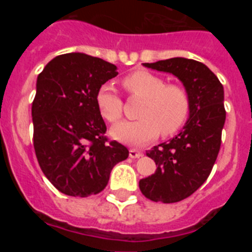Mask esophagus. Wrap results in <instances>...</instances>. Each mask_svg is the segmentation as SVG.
Instances as JSON below:
<instances>
[{
    "mask_svg": "<svg viewBox=\"0 0 252 252\" xmlns=\"http://www.w3.org/2000/svg\"><path fill=\"white\" fill-rule=\"evenodd\" d=\"M128 155H130V158H132V159H137V158L142 157V151L136 150V149H131Z\"/></svg>",
    "mask_w": 252,
    "mask_h": 252,
    "instance_id": "esophagus-1",
    "label": "esophagus"
}]
</instances>
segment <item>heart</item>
Segmentation results:
<instances>
[{
	"label": "heart",
	"mask_w": 252,
	"mask_h": 252,
	"mask_svg": "<svg viewBox=\"0 0 252 252\" xmlns=\"http://www.w3.org/2000/svg\"><path fill=\"white\" fill-rule=\"evenodd\" d=\"M125 90L135 98L142 99L137 116L140 120L121 122L111 130L113 139L141 146L161 132L162 136L177 133L188 120L190 97L184 87L166 84L165 79L148 70H136L122 81ZM95 104L106 121L116 124L124 113V102L112 86L102 84L95 92Z\"/></svg>",
	"instance_id": "obj_1"
}]
</instances>
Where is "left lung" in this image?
I'll use <instances>...</instances> for the list:
<instances>
[{"mask_svg":"<svg viewBox=\"0 0 252 252\" xmlns=\"http://www.w3.org/2000/svg\"><path fill=\"white\" fill-rule=\"evenodd\" d=\"M144 65L174 74L190 97L186 126L170 141L146 151L158 168L139 182L140 190L150 201L175 203L193 194L215 165L226 120L223 86L208 66L197 60L171 58Z\"/></svg>","mask_w":252,"mask_h":252,"instance_id":"8db88e82","label":"left lung"}]
</instances>
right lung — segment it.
Returning a JSON list of instances; mask_svg holds the SVG:
<instances>
[{"instance_id":"obj_1","label":"right lung","mask_w":252,"mask_h":252,"mask_svg":"<svg viewBox=\"0 0 252 252\" xmlns=\"http://www.w3.org/2000/svg\"><path fill=\"white\" fill-rule=\"evenodd\" d=\"M119 74L113 64L83 53L50 60L32 101L34 149L50 183L66 195L88 197L106 188L111 170L128 150L104 136L95 92Z\"/></svg>"}]
</instances>
